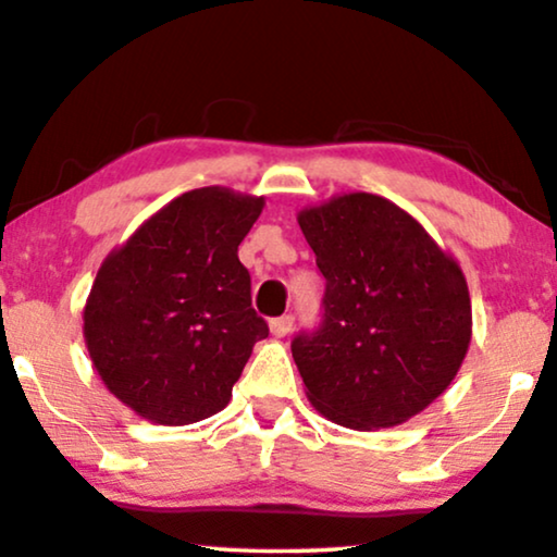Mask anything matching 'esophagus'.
<instances>
[{
	"mask_svg": "<svg viewBox=\"0 0 557 557\" xmlns=\"http://www.w3.org/2000/svg\"><path fill=\"white\" fill-rule=\"evenodd\" d=\"M293 325H295V315H282V318L270 320V331L275 338H285V335L293 331Z\"/></svg>",
	"mask_w": 557,
	"mask_h": 557,
	"instance_id": "34e87169",
	"label": "esophagus"
}]
</instances>
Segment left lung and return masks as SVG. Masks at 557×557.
Returning <instances> with one entry per match:
<instances>
[{
  "mask_svg": "<svg viewBox=\"0 0 557 557\" xmlns=\"http://www.w3.org/2000/svg\"><path fill=\"white\" fill-rule=\"evenodd\" d=\"M297 222L325 277L318 331L293 341L310 404L358 432L404 424L444 394L472 341L459 264L375 194H343Z\"/></svg>",
  "mask_w": 557,
  "mask_h": 557,
  "instance_id": "1",
  "label": "left lung"
}]
</instances>
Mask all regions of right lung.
Listing matches in <instances>:
<instances>
[{"mask_svg":"<svg viewBox=\"0 0 557 557\" xmlns=\"http://www.w3.org/2000/svg\"><path fill=\"white\" fill-rule=\"evenodd\" d=\"M264 199L203 186L144 222L100 264L83 312L108 391L138 417L184 426L222 411L270 327L237 247Z\"/></svg>","mask_w":557,"mask_h":557,"instance_id":"1","label":"right lung"}]
</instances>
